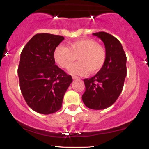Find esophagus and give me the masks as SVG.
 <instances>
[{"label":"esophagus","instance_id":"34e87169","mask_svg":"<svg viewBox=\"0 0 149 149\" xmlns=\"http://www.w3.org/2000/svg\"><path fill=\"white\" fill-rule=\"evenodd\" d=\"M72 78H73V80H79L80 79V77L76 76H72Z\"/></svg>","mask_w":149,"mask_h":149}]
</instances>
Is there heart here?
I'll return each mask as SVG.
<instances>
[{"label":"heart","instance_id":"heart-1","mask_svg":"<svg viewBox=\"0 0 149 149\" xmlns=\"http://www.w3.org/2000/svg\"><path fill=\"white\" fill-rule=\"evenodd\" d=\"M79 62L69 69L71 74L85 76L102 69L107 59V52L92 39H81L69 44V47L58 45L53 52L54 61L63 69H66L76 59Z\"/></svg>","mask_w":149,"mask_h":149}]
</instances>
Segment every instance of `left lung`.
<instances>
[{"label": "left lung", "instance_id": "left-lung-1", "mask_svg": "<svg viewBox=\"0 0 149 149\" xmlns=\"http://www.w3.org/2000/svg\"><path fill=\"white\" fill-rule=\"evenodd\" d=\"M100 38L105 46V64L95 76L83 80L85 91L82 96L87 107L102 110L111 107L118 98L127 75V57L121 43L106 32L92 33Z\"/></svg>", "mask_w": 149, "mask_h": 149}]
</instances>
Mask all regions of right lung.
<instances>
[{
  "instance_id": "1",
  "label": "right lung",
  "mask_w": 149,
  "mask_h": 149,
  "mask_svg": "<svg viewBox=\"0 0 149 149\" xmlns=\"http://www.w3.org/2000/svg\"><path fill=\"white\" fill-rule=\"evenodd\" d=\"M61 36L38 33L24 46L20 56L18 76L22 95L31 109L41 114L54 113L61 108L71 76L55 65L54 49Z\"/></svg>"
}]
</instances>
